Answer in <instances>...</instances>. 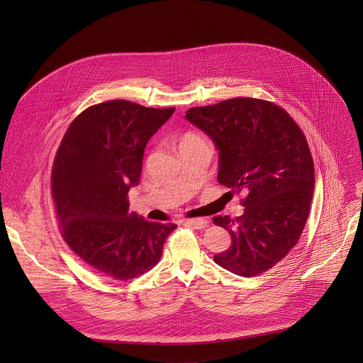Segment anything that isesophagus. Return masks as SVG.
Here are the masks:
<instances>
[{"instance_id":"obj_1","label":"esophagus","mask_w":363,"mask_h":363,"mask_svg":"<svg viewBox=\"0 0 363 363\" xmlns=\"http://www.w3.org/2000/svg\"><path fill=\"white\" fill-rule=\"evenodd\" d=\"M185 225H189L195 230H202L206 227V224H208V221H206L205 218H189V220H185L184 221Z\"/></svg>"}]
</instances>
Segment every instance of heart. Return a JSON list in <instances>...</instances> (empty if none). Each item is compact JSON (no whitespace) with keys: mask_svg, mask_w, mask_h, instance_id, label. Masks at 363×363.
Masks as SVG:
<instances>
[{"mask_svg":"<svg viewBox=\"0 0 363 363\" xmlns=\"http://www.w3.org/2000/svg\"><path fill=\"white\" fill-rule=\"evenodd\" d=\"M196 139H201V138H199L198 135H195V133L188 132V133L182 135V138H181V140H179V145H181V143H186V142H192V140H196Z\"/></svg>","mask_w":363,"mask_h":363,"instance_id":"heart-1","label":"heart"}]
</instances>
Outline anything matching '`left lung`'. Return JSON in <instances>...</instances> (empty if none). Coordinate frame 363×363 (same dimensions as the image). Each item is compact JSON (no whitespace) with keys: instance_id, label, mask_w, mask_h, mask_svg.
<instances>
[{"instance_id":"left-lung-1","label":"left lung","mask_w":363,"mask_h":363,"mask_svg":"<svg viewBox=\"0 0 363 363\" xmlns=\"http://www.w3.org/2000/svg\"><path fill=\"white\" fill-rule=\"evenodd\" d=\"M185 118L218 149V182L244 196L242 216L213 218L231 235L214 262L241 277L270 270L297 244L313 196L315 167L301 129L276 103L252 97L191 108Z\"/></svg>"}]
</instances>
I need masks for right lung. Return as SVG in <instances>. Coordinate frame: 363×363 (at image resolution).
I'll list each match as a JSON object with an SVG mask.
<instances>
[{"mask_svg":"<svg viewBox=\"0 0 363 363\" xmlns=\"http://www.w3.org/2000/svg\"><path fill=\"white\" fill-rule=\"evenodd\" d=\"M175 108L152 109L109 100L83 111L56 153L51 192L62 235L97 273L132 280L158 264L175 224L129 213L147 140Z\"/></svg>","mask_w":363,"mask_h":363,"instance_id":"right-lung-1","label":"right lung"}]
</instances>
